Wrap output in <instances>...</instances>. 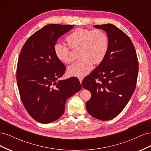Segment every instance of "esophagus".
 <instances>
[{
	"mask_svg": "<svg viewBox=\"0 0 151 151\" xmlns=\"http://www.w3.org/2000/svg\"><path fill=\"white\" fill-rule=\"evenodd\" d=\"M79 81H80V83L81 84L82 81H83V77H79Z\"/></svg>",
	"mask_w": 151,
	"mask_h": 151,
	"instance_id": "esophagus-1",
	"label": "esophagus"
}]
</instances>
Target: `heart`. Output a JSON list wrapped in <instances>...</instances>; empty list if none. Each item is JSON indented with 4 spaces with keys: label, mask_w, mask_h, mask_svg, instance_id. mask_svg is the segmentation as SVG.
<instances>
[{
    "label": "heart",
    "mask_w": 151,
    "mask_h": 151,
    "mask_svg": "<svg viewBox=\"0 0 151 151\" xmlns=\"http://www.w3.org/2000/svg\"><path fill=\"white\" fill-rule=\"evenodd\" d=\"M68 45L57 42L53 50L59 61L70 63L72 61L70 48L80 47V60L68 67V74L72 76H83L93 68V64L101 63L106 56L108 49V38L104 31L98 29L77 28L66 38Z\"/></svg>",
    "instance_id": "obj_1"
}]
</instances>
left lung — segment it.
<instances>
[{"mask_svg": "<svg viewBox=\"0 0 151 151\" xmlns=\"http://www.w3.org/2000/svg\"><path fill=\"white\" fill-rule=\"evenodd\" d=\"M94 26L106 31L108 49L103 60L85 77L82 86L91 93L86 103L88 113L98 120H109L122 112L134 92L138 58L131 40L123 31L111 24Z\"/></svg>", "mask_w": 151, "mask_h": 151, "instance_id": "8db88e82", "label": "left lung"}]
</instances>
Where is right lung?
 <instances>
[{
  "label": "right lung",
  "instance_id": "right-lung-1",
  "mask_svg": "<svg viewBox=\"0 0 151 151\" xmlns=\"http://www.w3.org/2000/svg\"><path fill=\"white\" fill-rule=\"evenodd\" d=\"M73 27L48 24L32 35L21 49L16 70L20 97L29 115L41 123L58 119L67 99L82 88L77 77L58 80L66 67L53 50L58 38Z\"/></svg>",
  "mask_w": 151,
  "mask_h": 151
}]
</instances>
